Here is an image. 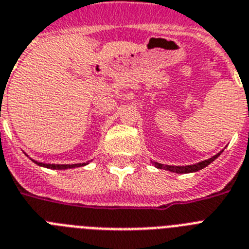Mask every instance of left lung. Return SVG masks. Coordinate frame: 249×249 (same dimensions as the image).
<instances>
[{"instance_id":"8db88e82","label":"left lung","mask_w":249,"mask_h":249,"mask_svg":"<svg viewBox=\"0 0 249 249\" xmlns=\"http://www.w3.org/2000/svg\"><path fill=\"white\" fill-rule=\"evenodd\" d=\"M221 152H223V151H221ZM220 153L215 155V156L211 157V159L205 160V161H201V162L196 163V165H188V166H170V165H162V163H159V162H153V165H155L157 169H165V170H169V171H171V173H177V174L195 173V171L201 170V169L206 167L207 165H210L212 161H215V160L220 156Z\"/></svg>"}]
</instances>
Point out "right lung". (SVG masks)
<instances>
[{
  "mask_svg": "<svg viewBox=\"0 0 249 249\" xmlns=\"http://www.w3.org/2000/svg\"><path fill=\"white\" fill-rule=\"evenodd\" d=\"M34 162L37 163V165H39V166L47 167V169H56V170H65V169H72V167L84 166V165L88 163V162H84V163H72V165H54V163H42V162H37V161H34Z\"/></svg>",
  "mask_w": 249,
  "mask_h": 249,
  "instance_id": "1",
  "label": "right lung"
}]
</instances>
